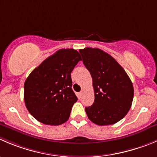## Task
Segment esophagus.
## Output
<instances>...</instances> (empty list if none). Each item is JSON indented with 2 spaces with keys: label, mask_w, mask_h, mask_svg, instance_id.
Here are the masks:
<instances>
[{
  "label": "esophagus",
  "mask_w": 157,
  "mask_h": 157,
  "mask_svg": "<svg viewBox=\"0 0 157 157\" xmlns=\"http://www.w3.org/2000/svg\"><path fill=\"white\" fill-rule=\"evenodd\" d=\"M82 95H83V92H78V93H77L78 98H81V97L82 96Z\"/></svg>",
  "instance_id": "esophagus-1"
}]
</instances>
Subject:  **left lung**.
<instances>
[{
    "instance_id": "8db88e82",
    "label": "left lung",
    "mask_w": 157,
    "mask_h": 157,
    "mask_svg": "<svg viewBox=\"0 0 157 157\" xmlns=\"http://www.w3.org/2000/svg\"><path fill=\"white\" fill-rule=\"evenodd\" d=\"M92 78L95 101L86 107L89 119L98 126L115 124L130 109L134 89L130 78L111 55L101 49H80Z\"/></svg>"
}]
</instances>
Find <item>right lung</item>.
<instances>
[{
  "label": "right lung",
  "mask_w": 157,
  "mask_h": 157,
  "mask_svg": "<svg viewBox=\"0 0 157 157\" xmlns=\"http://www.w3.org/2000/svg\"><path fill=\"white\" fill-rule=\"evenodd\" d=\"M81 60L75 49H60L28 75L24 86V98L28 110L37 120L52 126L68 120L78 100L71 89V72Z\"/></svg>",
  "instance_id": "add662e5"
}]
</instances>
